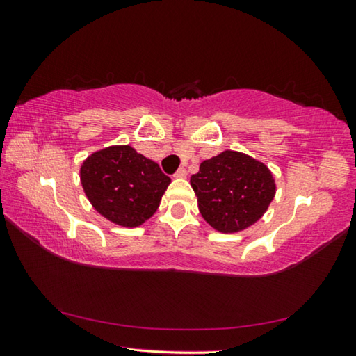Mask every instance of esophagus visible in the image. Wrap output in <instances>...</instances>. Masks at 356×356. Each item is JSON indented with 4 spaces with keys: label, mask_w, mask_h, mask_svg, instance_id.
Segmentation results:
<instances>
[{
    "label": "esophagus",
    "mask_w": 356,
    "mask_h": 356,
    "mask_svg": "<svg viewBox=\"0 0 356 356\" xmlns=\"http://www.w3.org/2000/svg\"><path fill=\"white\" fill-rule=\"evenodd\" d=\"M174 177H176V179H185L186 177V170H185V168H179V170L174 172Z\"/></svg>",
    "instance_id": "34e87169"
}]
</instances>
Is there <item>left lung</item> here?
<instances>
[{
  "label": "left lung",
  "mask_w": 356,
  "mask_h": 356,
  "mask_svg": "<svg viewBox=\"0 0 356 356\" xmlns=\"http://www.w3.org/2000/svg\"><path fill=\"white\" fill-rule=\"evenodd\" d=\"M190 184L202 218L216 231H243L267 212L276 185L273 174L252 156L225 150L204 160Z\"/></svg>",
  "instance_id": "8db88e82"
}]
</instances>
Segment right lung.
I'll return each mask as SVG.
<instances>
[{"label": "right lung", "instance_id": "obj_1", "mask_svg": "<svg viewBox=\"0 0 356 356\" xmlns=\"http://www.w3.org/2000/svg\"><path fill=\"white\" fill-rule=\"evenodd\" d=\"M81 185L89 202L106 220L136 227L160 206L171 179L155 161L130 146H111L83 161Z\"/></svg>", "mask_w": 356, "mask_h": 356}]
</instances>
